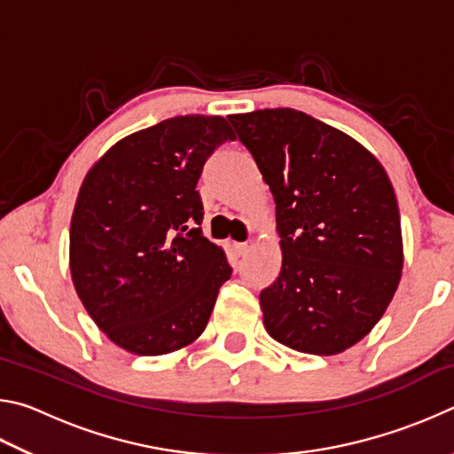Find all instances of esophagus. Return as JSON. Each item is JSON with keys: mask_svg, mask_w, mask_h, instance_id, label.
<instances>
[{"mask_svg": "<svg viewBox=\"0 0 454 454\" xmlns=\"http://www.w3.org/2000/svg\"><path fill=\"white\" fill-rule=\"evenodd\" d=\"M232 248H234V252H236L238 256H244V254H248L250 244H248V242H238V244L232 246Z\"/></svg>", "mask_w": 454, "mask_h": 454, "instance_id": "34e87169", "label": "esophagus"}]
</instances>
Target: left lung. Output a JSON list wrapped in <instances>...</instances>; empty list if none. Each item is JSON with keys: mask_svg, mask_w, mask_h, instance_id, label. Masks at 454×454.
<instances>
[{"mask_svg": "<svg viewBox=\"0 0 454 454\" xmlns=\"http://www.w3.org/2000/svg\"><path fill=\"white\" fill-rule=\"evenodd\" d=\"M276 204L282 266L260 292L264 328L298 352L350 348L382 318L403 272L387 172L355 137L292 107L228 116Z\"/></svg>", "mask_w": 454, "mask_h": 454, "instance_id": "obj_1", "label": "left lung"}]
</instances>
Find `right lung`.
Here are the masks:
<instances>
[{
	"mask_svg": "<svg viewBox=\"0 0 454 454\" xmlns=\"http://www.w3.org/2000/svg\"><path fill=\"white\" fill-rule=\"evenodd\" d=\"M228 140L222 116H176L114 144L83 178L70 270L91 320L132 355L180 350L204 333L230 268L202 234L196 190Z\"/></svg>",
	"mask_w": 454,
	"mask_h": 454,
	"instance_id": "right-lung-1",
	"label": "right lung"
}]
</instances>
